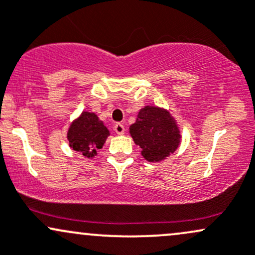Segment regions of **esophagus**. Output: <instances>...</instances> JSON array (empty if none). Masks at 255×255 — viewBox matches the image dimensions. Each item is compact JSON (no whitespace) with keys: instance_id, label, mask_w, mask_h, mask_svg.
<instances>
[{"instance_id":"obj_1","label":"esophagus","mask_w":255,"mask_h":255,"mask_svg":"<svg viewBox=\"0 0 255 255\" xmlns=\"http://www.w3.org/2000/svg\"><path fill=\"white\" fill-rule=\"evenodd\" d=\"M114 130L119 134V135H122L125 133V126L122 124H116L114 126Z\"/></svg>"}]
</instances>
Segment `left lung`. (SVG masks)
<instances>
[{"label":"left lung","instance_id":"1","mask_svg":"<svg viewBox=\"0 0 255 255\" xmlns=\"http://www.w3.org/2000/svg\"><path fill=\"white\" fill-rule=\"evenodd\" d=\"M134 142L142 148L148 162H159L174 153L180 144V130L170 113L157 107H145L129 127Z\"/></svg>","mask_w":255,"mask_h":255}]
</instances>
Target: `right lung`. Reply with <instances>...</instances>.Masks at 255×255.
Wrapping results in <instances>:
<instances>
[{
	"label": "right lung",
	"instance_id": "1",
	"mask_svg": "<svg viewBox=\"0 0 255 255\" xmlns=\"http://www.w3.org/2000/svg\"><path fill=\"white\" fill-rule=\"evenodd\" d=\"M109 134L103 121L96 114L84 111L80 118L71 125L67 137L73 150L91 158L97 154V150L103 147Z\"/></svg>",
	"mask_w": 255,
	"mask_h": 255
}]
</instances>
